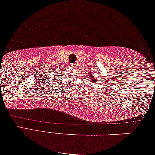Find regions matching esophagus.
<instances>
[{"label":"esophagus","mask_w":155,"mask_h":155,"mask_svg":"<svg viewBox=\"0 0 155 155\" xmlns=\"http://www.w3.org/2000/svg\"><path fill=\"white\" fill-rule=\"evenodd\" d=\"M74 66H75V64H72V67H74Z\"/></svg>","instance_id":"1"}]
</instances>
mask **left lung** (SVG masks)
Segmentation results:
<instances>
[{
    "label": "left lung",
    "instance_id": "8db88e82",
    "mask_svg": "<svg viewBox=\"0 0 155 155\" xmlns=\"http://www.w3.org/2000/svg\"><path fill=\"white\" fill-rule=\"evenodd\" d=\"M89 77H90V80H91V81H92V82H95V83H97V80L96 79L95 77H94V75H93V74H92V73H90V75H89Z\"/></svg>",
    "mask_w": 155,
    "mask_h": 155
}]
</instances>
